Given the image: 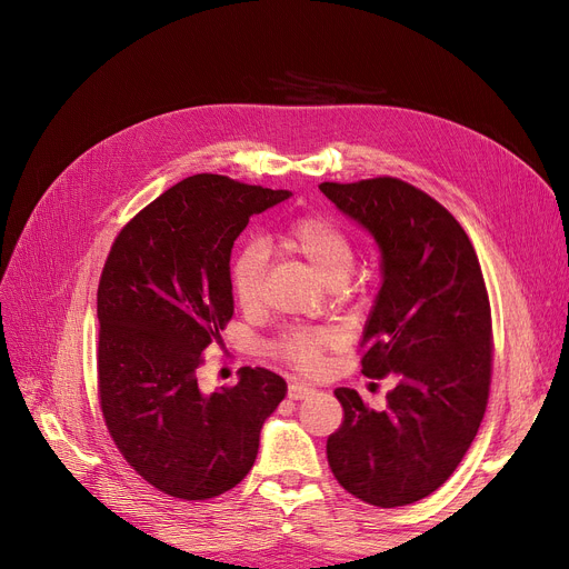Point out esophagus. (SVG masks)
Returning <instances> with one entry per match:
<instances>
[{
  "label": "esophagus",
  "mask_w": 569,
  "mask_h": 569,
  "mask_svg": "<svg viewBox=\"0 0 569 569\" xmlns=\"http://www.w3.org/2000/svg\"><path fill=\"white\" fill-rule=\"evenodd\" d=\"M311 395H313L311 387H307V385H302V382H292V385L288 387V399H290V401H300V399H307V397H311Z\"/></svg>",
  "instance_id": "34e87169"
}]
</instances>
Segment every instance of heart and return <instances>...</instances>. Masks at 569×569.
Returning <instances> with one entry per match:
<instances>
[{"instance_id": "obj_1", "label": "heart", "mask_w": 569, "mask_h": 569, "mask_svg": "<svg viewBox=\"0 0 569 569\" xmlns=\"http://www.w3.org/2000/svg\"><path fill=\"white\" fill-rule=\"evenodd\" d=\"M281 242L288 251L311 264L313 272L337 292H348V277L355 267V244L350 234L322 214L297 217L283 232ZM267 269V249L258 239L242 244L230 260V288L234 300L244 309H256L262 300ZM335 341L327 330L292 327L269 343V355L277 360L316 373L322 367V352Z\"/></svg>"}]
</instances>
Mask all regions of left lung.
I'll return each mask as SVG.
<instances>
[{"instance_id": "8db88e82", "label": "left lung", "mask_w": 569, "mask_h": 569, "mask_svg": "<svg viewBox=\"0 0 569 569\" xmlns=\"http://www.w3.org/2000/svg\"><path fill=\"white\" fill-rule=\"evenodd\" d=\"M382 253V286L362 337V373L395 376L382 410L337 387L341 427L327 438L337 482L369 505L401 507L442 487L480 429L493 332L480 260L461 223L397 177L322 182Z\"/></svg>"}]
</instances>
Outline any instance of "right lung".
I'll return each mask as SVG.
<instances>
[{
  "label": "right lung",
  "instance_id": "right-lung-1",
  "mask_svg": "<svg viewBox=\"0 0 569 569\" xmlns=\"http://www.w3.org/2000/svg\"><path fill=\"white\" fill-rule=\"evenodd\" d=\"M290 198L193 174L119 230L99 292V403L127 463L154 489L207 500L251 470L260 429L286 397V380L239 369V382L202 395V352L232 318L230 251L253 214Z\"/></svg>",
  "mask_w": 569,
  "mask_h": 569
}]
</instances>
